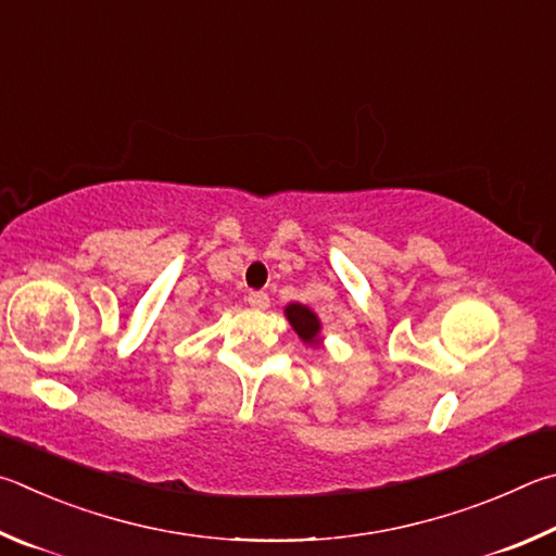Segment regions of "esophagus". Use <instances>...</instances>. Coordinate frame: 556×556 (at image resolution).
Here are the masks:
<instances>
[{
    "label": "esophagus",
    "mask_w": 556,
    "mask_h": 556,
    "mask_svg": "<svg viewBox=\"0 0 556 556\" xmlns=\"http://www.w3.org/2000/svg\"><path fill=\"white\" fill-rule=\"evenodd\" d=\"M249 305L253 307V309H268V305H270V298L263 293V290H253V293H249Z\"/></svg>",
    "instance_id": "obj_1"
}]
</instances>
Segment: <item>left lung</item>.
I'll return each instance as SVG.
<instances>
[{"instance_id":"obj_1","label":"left lung","mask_w":556,"mask_h":556,"mask_svg":"<svg viewBox=\"0 0 556 556\" xmlns=\"http://www.w3.org/2000/svg\"><path fill=\"white\" fill-rule=\"evenodd\" d=\"M286 317H288L290 327L295 329V334L303 339V344L313 346V349L325 346L323 319L317 317L315 309H309L307 305H300V303H290V305H286Z\"/></svg>"}]
</instances>
